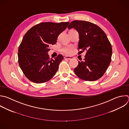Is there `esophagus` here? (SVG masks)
<instances>
[{
    "label": "esophagus",
    "mask_w": 129,
    "mask_h": 129,
    "mask_svg": "<svg viewBox=\"0 0 129 129\" xmlns=\"http://www.w3.org/2000/svg\"><path fill=\"white\" fill-rule=\"evenodd\" d=\"M64 58L66 59H67V60H71L73 59V57H71V56H65L64 57Z\"/></svg>",
    "instance_id": "esophagus-1"
}]
</instances>
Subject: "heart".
Returning <instances> with one entry per match:
<instances>
[{
    "instance_id": "obj_1",
    "label": "heart",
    "mask_w": 129,
    "mask_h": 129,
    "mask_svg": "<svg viewBox=\"0 0 129 129\" xmlns=\"http://www.w3.org/2000/svg\"><path fill=\"white\" fill-rule=\"evenodd\" d=\"M73 47L71 46H68L64 47L62 49V52L66 54H70L72 52Z\"/></svg>"
}]
</instances>
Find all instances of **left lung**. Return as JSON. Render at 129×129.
I'll return each instance as SVG.
<instances>
[{"instance_id": "obj_1", "label": "left lung", "mask_w": 129, "mask_h": 129, "mask_svg": "<svg viewBox=\"0 0 129 129\" xmlns=\"http://www.w3.org/2000/svg\"><path fill=\"white\" fill-rule=\"evenodd\" d=\"M79 34L78 49L81 54L86 51L84 60L78 61L74 69L76 75L86 81H95L101 77L111 62L112 47L105 32L97 25L84 21H74L68 27Z\"/></svg>"}]
</instances>
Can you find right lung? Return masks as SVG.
Returning <instances> with one entry per match:
<instances>
[{"label": "right lung", "mask_w": 129, "mask_h": 129, "mask_svg": "<svg viewBox=\"0 0 129 129\" xmlns=\"http://www.w3.org/2000/svg\"><path fill=\"white\" fill-rule=\"evenodd\" d=\"M69 24L41 23L32 27L24 35L18 50V62L29 80L41 83L50 80L55 75L63 56L59 55L53 60L48 53L50 46L56 44L59 35Z\"/></svg>", "instance_id": "add662e5"}]
</instances>
